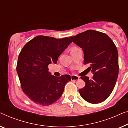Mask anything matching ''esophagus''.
Wrapping results in <instances>:
<instances>
[{
  "mask_svg": "<svg viewBox=\"0 0 128 128\" xmlns=\"http://www.w3.org/2000/svg\"><path fill=\"white\" fill-rule=\"evenodd\" d=\"M79 78H80V77L76 76V75H71V80H79Z\"/></svg>",
  "mask_w": 128,
  "mask_h": 128,
  "instance_id": "1",
  "label": "esophagus"
}]
</instances>
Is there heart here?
Here are the masks:
<instances>
[{"instance_id":"b5f03b06","label":"heart","mask_w":128,"mask_h":128,"mask_svg":"<svg viewBox=\"0 0 128 128\" xmlns=\"http://www.w3.org/2000/svg\"><path fill=\"white\" fill-rule=\"evenodd\" d=\"M77 48H77V47H74V48H72L71 49V51H73V50H75L77 49Z\"/></svg>"}]
</instances>
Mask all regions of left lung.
I'll use <instances>...</instances> for the list:
<instances>
[{
    "label": "left lung",
    "mask_w": 128,
    "mask_h": 128,
    "mask_svg": "<svg viewBox=\"0 0 128 128\" xmlns=\"http://www.w3.org/2000/svg\"><path fill=\"white\" fill-rule=\"evenodd\" d=\"M70 38L82 48L84 64H89L94 74L92 80L80 77L85 86L79 90L80 95L92 104L104 102L111 94L118 78V54L116 44L106 34L92 30Z\"/></svg>",
    "instance_id": "8db88e82"
}]
</instances>
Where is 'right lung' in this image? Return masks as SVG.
<instances>
[{
    "mask_svg": "<svg viewBox=\"0 0 128 128\" xmlns=\"http://www.w3.org/2000/svg\"><path fill=\"white\" fill-rule=\"evenodd\" d=\"M72 41L69 38L56 39L39 35L26 43L18 56L17 72L22 91L36 104L47 106L58 100L69 75H50L48 66L57 63L61 54Z\"/></svg>",
    "mask_w": 128,
    "mask_h": 128,
    "instance_id": "right-lung-1",
    "label": "right lung"
}]
</instances>
